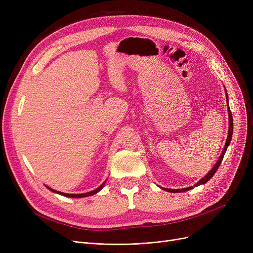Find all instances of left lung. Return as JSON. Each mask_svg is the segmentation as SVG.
Wrapping results in <instances>:
<instances>
[{
  "instance_id": "8db88e82",
  "label": "left lung",
  "mask_w": 253,
  "mask_h": 253,
  "mask_svg": "<svg viewBox=\"0 0 253 253\" xmlns=\"http://www.w3.org/2000/svg\"><path fill=\"white\" fill-rule=\"evenodd\" d=\"M224 92H225V96H227L228 111H229V132H228V137H227V140H225V144H224V147H223V149H222V152H221V154H220V156H219V158H218L217 162L215 163V165H214L213 167H212V169L208 172V173H207L203 178H201L200 180H199V181L195 184V187H198V185H201V184L206 183L212 176L214 175V173L216 172L217 168L219 167V165H220V163H221V161H222L223 156H224L225 152H227V149H228L229 144H230V142H231V139H232V135H233V117H232V113H231L230 108H229V96H228V93H227V90H225V88H224ZM161 189H163V188H161ZM192 189H193V187H189V188H185V189H179V190H172V189H163V190H164V191H167V192H170V193H182V192L189 191V190H192Z\"/></svg>"
}]
</instances>
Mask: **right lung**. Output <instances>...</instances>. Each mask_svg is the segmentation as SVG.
Returning a JSON list of instances; mask_svg holds the SVG:
<instances>
[{"label":"right lung","instance_id":"right-lung-1","mask_svg":"<svg viewBox=\"0 0 253 253\" xmlns=\"http://www.w3.org/2000/svg\"><path fill=\"white\" fill-rule=\"evenodd\" d=\"M105 182H106V180L100 185V187H98L97 189H95V190H93V191H91V192H88V193H83V194H66V193H61V192H58V191H55V190H53V189H51V188H49V187H47V185H45V187L48 189V190H50L51 192H53V193H56V194H59V195H61V196H64V197H69V198H84V197H88V196H92V195H95L96 193H98L103 187H104V184H105Z\"/></svg>","mask_w":253,"mask_h":253}]
</instances>
